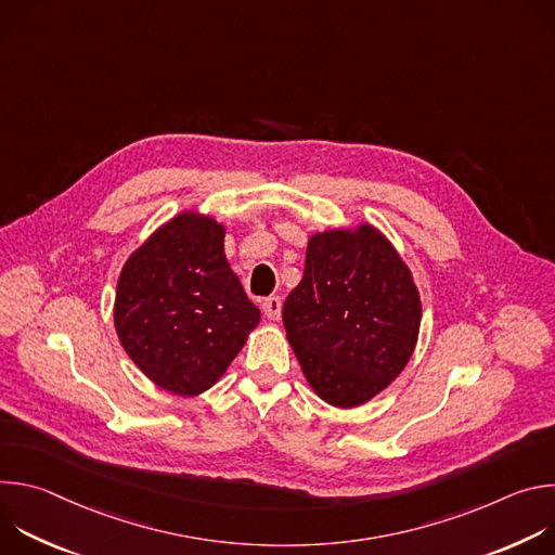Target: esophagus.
I'll list each match as a JSON object with an SVG mask.
<instances>
[{
    "label": "esophagus",
    "instance_id": "34e87169",
    "mask_svg": "<svg viewBox=\"0 0 555 555\" xmlns=\"http://www.w3.org/2000/svg\"><path fill=\"white\" fill-rule=\"evenodd\" d=\"M261 309H263V313H266V319L279 321V319H281V309H283L281 296H268V298H263Z\"/></svg>",
    "mask_w": 555,
    "mask_h": 555
}]
</instances>
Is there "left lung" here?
I'll return each mask as SVG.
<instances>
[{
    "instance_id": "obj_1",
    "label": "left lung",
    "mask_w": 555,
    "mask_h": 555,
    "mask_svg": "<svg viewBox=\"0 0 555 555\" xmlns=\"http://www.w3.org/2000/svg\"><path fill=\"white\" fill-rule=\"evenodd\" d=\"M422 300L409 266L371 223L315 232L305 272L283 305V325L321 400L353 409L409 364Z\"/></svg>"
}]
</instances>
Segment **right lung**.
Here are the masks:
<instances>
[{
  "mask_svg": "<svg viewBox=\"0 0 555 555\" xmlns=\"http://www.w3.org/2000/svg\"><path fill=\"white\" fill-rule=\"evenodd\" d=\"M225 228L186 210L122 266L114 325L133 364L160 388L208 390L242 351L261 311L223 255Z\"/></svg>",
  "mask_w": 555,
  "mask_h": 555,
  "instance_id": "add662e5",
  "label": "right lung"
}]
</instances>
